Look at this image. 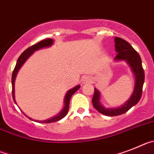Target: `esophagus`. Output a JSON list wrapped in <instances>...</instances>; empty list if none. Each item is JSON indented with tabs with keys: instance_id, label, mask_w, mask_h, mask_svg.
I'll list each match as a JSON object with an SVG mask.
<instances>
[{
	"instance_id": "1",
	"label": "esophagus",
	"mask_w": 154,
	"mask_h": 154,
	"mask_svg": "<svg viewBox=\"0 0 154 154\" xmlns=\"http://www.w3.org/2000/svg\"><path fill=\"white\" fill-rule=\"evenodd\" d=\"M83 83H90L91 81V80L90 78L88 77H84V79H83Z\"/></svg>"
}]
</instances>
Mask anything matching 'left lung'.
I'll return each mask as SVG.
<instances>
[{
  "instance_id": "obj_1",
  "label": "left lung",
  "mask_w": 154,
  "mask_h": 154,
  "mask_svg": "<svg viewBox=\"0 0 154 154\" xmlns=\"http://www.w3.org/2000/svg\"><path fill=\"white\" fill-rule=\"evenodd\" d=\"M116 42V50L117 52L115 60H125L130 65L133 73L136 77V84H135L134 91H133L130 99L125 103L123 106L118 109H105L100 104V94L98 91L94 88L92 104L94 109H97L101 114L108 116H116L125 113L133 106L136 105L141 98L143 93V86L144 70L142 66V60L139 53L133 48L128 42L123 38L119 37H115Z\"/></svg>"
}]
</instances>
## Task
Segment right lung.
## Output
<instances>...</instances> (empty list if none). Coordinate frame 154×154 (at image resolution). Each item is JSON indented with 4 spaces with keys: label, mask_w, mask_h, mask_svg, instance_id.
I'll return each instance as SVG.
<instances>
[{
    "label": "right lung",
    "mask_w": 154,
    "mask_h": 154,
    "mask_svg": "<svg viewBox=\"0 0 154 154\" xmlns=\"http://www.w3.org/2000/svg\"><path fill=\"white\" fill-rule=\"evenodd\" d=\"M53 41L52 38H45V39L41 40V41L38 42V43L34 44V45H32V46L28 48L27 49H25V51L21 53V56L19 57V58L18 59V61H17V63H16L15 65V67H14V70H13L12 77H11V84H12V97L14 102H15V99H14V79H15L16 74H17V73H18V69H20V67H21V66H22V64L25 63V61L29 58V56H31V55L32 54L33 52L35 51V50H38V49H41V48L47 47V46L51 45L52 44H53ZM80 87L81 86L78 85V86L73 88V89L69 90V91L67 92V94H66V97H65V107H64L63 110L62 112L58 115V116H56V117H53V119H50L45 120V121H36V120H35V121L38 122H42V123H50V122H57V121H59V120L62 119L63 118L65 117L66 115L67 114L68 110H69V100H70V98H71L72 95H73V94L75 93V92L78 90L79 88H80ZM29 119L32 120L31 118H29Z\"/></svg>",
    "instance_id": "add662e5"
}]
</instances>
